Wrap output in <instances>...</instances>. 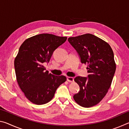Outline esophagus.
I'll list each match as a JSON object with an SVG mask.
<instances>
[{"instance_id": "34e87169", "label": "esophagus", "mask_w": 129, "mask_h": 129, "mask_svg": "<svg viewBox=\"0 0 129 129\" xmlns=\"http://www.w3.org/2000/svg\"><path fill=\"white\" fill-rule=\"evenodd\" d=\"M67 81L69 82H72L74 81V78L72 77H67Z\"/></svg>"}]
</instances>
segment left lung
I'll return each instance as SVG.
<instances>
[{"label":"left lung","instance_id":"left-lung-1","mask_svg":"<svg viewBox=\"0 0 129 129\" xmlns=\"http://www.w3.org/2000/svg\"><path fill=\"white\" fill-rule=\"evenodd\" d=\"M68 40L78 52L82 64H87L89 73L88 78H75L80 89L73 99L84 108L95 106L112 84L116 69L113 50L108 43L90 34L71 37Z\"/></svg>","mask_w":129,"mask_h":129}]
</instances>
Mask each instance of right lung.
Wrapping results in <instances>:
<instances>
[{
  "label": "right lung",
  "mask_w": 129,
  "mask_h": 129,
  "mask_svg": "<svg viewBox=\"0 0 129 129\" xmlns=\"http://www.w3.org/2000/svg\"><path fill=\"white\" fill-rule=\"evenodd\" d=\"M67 39L52 34H39L26 39L20 47L14 61L16 80L26 98L32 103H48L58 87L66 81L64 76L49 73L43 63L49 62L54 50Z\"/></svg>",
  "instance_id": "1"
}]
</instances>
